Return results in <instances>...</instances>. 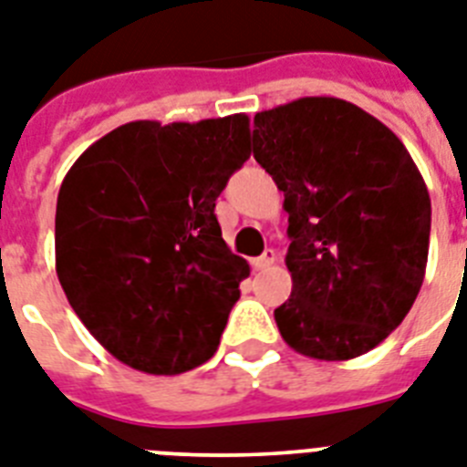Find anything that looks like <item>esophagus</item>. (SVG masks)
<instances>
[{
	"instance_id": "34e87169",
	"label": "esophagus",
	"mask_w": 467,
	"mask_h": 467,
	"mask_svg": "<svg viewBox=\"0 0 467 467\" xmlns=\"http://www.w3.org/2000/svg\"><path fill=\"white\" fill-rule=\"evenodd\" d=\"M275 258H277V256H275V252H273V249H265V252L261 254V256L254 258L252 265H254V268H256V270H265V268H270V265L275 264Z\"/></svg>"
}]
</instances>
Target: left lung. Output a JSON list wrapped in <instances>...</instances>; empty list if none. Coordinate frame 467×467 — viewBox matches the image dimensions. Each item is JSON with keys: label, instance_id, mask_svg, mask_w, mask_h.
Wrapping results in <instances>:
<instances>
[{"label": "left lung", "instance_id": "8db88e82", "mask_svg": "<svg viewBox=\"0 0 467 467\" xmlns=\"http://www.w3.org/2000/svg\"><path fill=\"white\" fill-rule=\"evenodd\" d=\"M252 142L289 213L282 339L318 360L366 354L422 287L432 206L420 171L385 123L335 97L256 113Z\"/></svg>", "mask_w": 467, "mask_h": 467}]
</instances>
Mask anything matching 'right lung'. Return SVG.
Masks as SVG:
<instances>
[{
  "label": "right lung",
  "mask_w": 467,
  "mask_h": 467,
  "mask_svg": "<svg viewBox=\"0 0 467 467\" xmlns=\"http://www.w3.org/2000/svg\"><path fill=\"white\" fill-rule=\"evenodd\" d=\"M249 119L135 120L85 149L57 202V275L89 335L149 375L202 366L249 264L215 199L249 159Z\"/></svg>",
  "instance_id": "obj_1"
}]
</instances>
